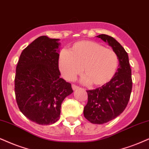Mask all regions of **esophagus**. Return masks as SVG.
Masks as SVG:
<instances>
[{
	"label": "esophagus",
	"instance_id": "1",
	"mask_svg": "<svg viewBox=\"0 0 149 149\" xmlns=\"http://www.w3.org/2000/svg\"><path fill=\"white\" fill-rule=\"evenodd\" d=\"M72 88L73 91H75V90H77V89L79 88V86H77V85H75V84H72Z\"/></svg>",
	"mask_w": 149,
	"mask_h": 149
}]
</instances>
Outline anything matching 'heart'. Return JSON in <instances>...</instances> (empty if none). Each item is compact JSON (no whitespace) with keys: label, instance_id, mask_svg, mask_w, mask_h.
Segmentation results:
<instances>
[{"label":"heart","instance_id":"1","mask_svg":"<svg viewBox=\"0 0 149 149\" xmlns=\"http://www.w3.org/2000/svg\"><path fill=\"white\" fill-rule=\"evenodd\" d=\"M118 62V56L112 49L84 41L74 44L68 52L61 53L58 66L66 79H73L82 68L84 81L91 86H102L113 77Z\"/></svg>","mask_w":149,"mask_h":149}]
</instances>
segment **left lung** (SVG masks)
Returning <instances> with one entry per match:
<instances>
[{
    "instance_id": "obj_1",
    "label": "left lung",
    "mask_w": 149,
    "mask_h": 149,
    "mask_svg": "<svg viewBox=\"0 0 149 149\" xmlns=\"http://www.w3.org/2000/svg\"><path fill=\"white\" fill-rule=\"evenodd\" d=\"M112 47L118 56L119 68L110 81L102 87L86 91L88 103L84 115L92 124H102L116 118L125 110L132 91L131 69L127 52L111 36H97Z\"/></svg>"
}]
</instances>
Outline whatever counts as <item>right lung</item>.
<instances>
[{
	"label": "right lung",
	"instance_id": "add662e5",
	"mask_svg": "<svg viewBox=\"0 0 149 149\" xmlns=\"http://www.w3.org/2000/svg\"><path fill=\"white\" fill-rule=\"evenodd\" d=\"M58 41L39 36L23 49L16 65L17 105L25 117L41 125L59 119L62 102L73 92L71 84L60 77Z\"/></svg>",
	"mask_w": 149,
	"mask_h": 149
}]
</instances>
